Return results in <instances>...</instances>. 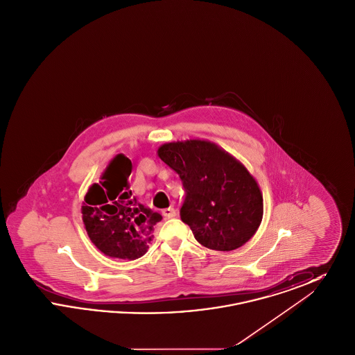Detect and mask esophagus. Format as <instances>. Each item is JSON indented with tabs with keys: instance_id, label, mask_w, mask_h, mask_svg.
<instances>
[{
	"instance_id": "1",
	"label": "esophagus",
	"mask_w": 355,
	"mask_h": 355,
	"mask_svg": "<svg viewBox=\"0 0 355 355\" xmlns=\"http://www.w3.org/2000/svg\"><path fill=\"white\" fill-rule=\"evenodd\" d=\"M162 216L166 217V218H173V217L177 216V211H175V209H173V207H168V209H164V210H162Z\"/></svg>"
}]
</instances>
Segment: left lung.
<instances>
[{"mask_svg": "<svg viewBox=\"0 0 355 355\" xmlns=\"http://www.w3.org/2000/svg\"><path fill=\"white\" fill-rule=\"evenodd\" d=\"M158 157L180 174L186 190L181 220L207 249L236 250L258 230L263 198L250 171L207 139L161 145Z\"/></svg>", "mask_w": 355, "mask_h": 355, "instance_id": "1", "label": "left lung"}]
</instances>
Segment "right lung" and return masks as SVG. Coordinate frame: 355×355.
Masks as SVG:
<instances>
[{
    "instance_id": "right-lung-1",
    "label": "right lung",
    "mask_w": 355,
    "mask_h": 355,
    "mask_svg": "<svg viewBox=\"0 0 355 355\" xmlns=\"http://www.w3.org/2000/svg\"><path fill=\"white\" fill-rule=\"evenodd\" d=\"M130 173L132 161L119 153L102 171L100 184L89 186L81 213L85 230L101 253L133 261L148 252L162 216L132 194Z\"/></svg>"
}]
</instances>
